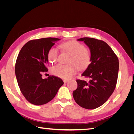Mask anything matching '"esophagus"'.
<instances>
[{
    "instance_id": "1",
    "label": "esophagus",
    "mask_w": 134,
    "mask_h": 134,
    "mask_svg": "<svg viewBox=\"0 0 134 134\" xmlns=\"http://www.w3.org/2000/svg\"><path fill=\"white\" fill-rule=\"evenodd\" d=\"M69 82V80H64V83H67Z\"/></svg>"
}]
</instances>
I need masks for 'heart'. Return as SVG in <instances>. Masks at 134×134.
<instances>
[{
  "label": "heart",
  "instance_id": "b5f03b06",
  "mask_svg": "<svg viewBox=\"0 0 134 134\" xmlns=\"http://www.w3.org/2000/svg\"><path fill=\"white\" fill-rule=\"evenodd\" d=\"M60 48L71 56L69 60L70 65L58 64L52 68V72L55 75L64 79H70L76 72V66L79 70L86 69L91 63L90 51L82 43L76 41H70L60 44ZM59 52L57 48L52 47L47 53L49 62L54 64L58 61Z\"/></svg>",
  "mask_w": 134,
  "mask_h": 134
}]
</instances>
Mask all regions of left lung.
Returning <instances> with one entry per match:
<instances>
[{
  "mask_svg": "<svg viewBox=\"0 0 134 134\" xmlns=\"http://www.w3.org/2000/svg\"><path fill=\"white\" fill-rule=\"evenodd\" d=\"M78 41H84L91 51V63L82 74L90 80H76L78 87L72 95L80 107L95 109L106 102L115 90L119 59L108 44L102 40L83 37Z\"/></svg>",
  "mask_w": 134,
  "mask_h": 134,
  "instance_id": "left-lung-1",
  "label": "left lung"
}]
</instances>
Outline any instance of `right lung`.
<instances>
[{
  "label": "right lung",
  "mask_w": 134,
  "mask_h": 134,
  "mask_svg": "<svg viewBox=\"0 0 134 134\" xmlns=\"http://www.w3.org/2000/svg\"><path fill=\"white\" fill-rule=\"evenodd\" d=\"M58 38H43L27 42L20 51L16 60L15 73L22 93L30 103L42 105L50 102L64 82L54 75L42 78L48 71L47 53Z\"/></svg>",
  "instance_id": "obj_1"
}]
</instances>
